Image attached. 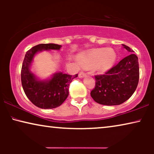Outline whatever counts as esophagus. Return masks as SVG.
Wrapping results in <instances>:
<instances>
[{
	"mask_svg": "<svg viewBox=\"0 0 154 154\" xmlns=\"http://www.w3.org/2000/svg\"><path fill=\"white\" fill-rule=\"evenodd\" d=\"M86 75V73H84L83 71H81V72L79 73V77L80 78V79H82V78H84Z\"/></svg>",
	"mask_w": 154,
	"mask_h": 154,
	"instance_id": "34e87169",
	"label": "esophagus"
}]
</instances>
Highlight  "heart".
<instances>
[{"mask_svg": "<svg viewBox=\"0 0 154 154\" xmlns=\"http://www.w3.org/2000/svg\"><path fill=\"white\" fill-rule=\"evenodd\" d=\"M116 54L111 49L100 48L93 50L79 57L81 64L85 66L94 67L100 72H106L112 68Z\"/></svg>", "mask_w": 154, "mask_h": 154, "instance_id": "b5f03b06", "label": "heart"}]
</instances>
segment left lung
<instances>
[{
    "mask_svg": "<svg viewBox=\"0 0 154 154\" xmlns=\"http://www.w3.org/2000/svg\"><path fill=\"white\" fill-rule=\"evenodd\" d=\"M128 52H133L122 44ZM138 57L131 53L120 61L104 75H95V87L90 92L98 104L119 105L127 101L135 91L140 78Z\"/></svg>",
    "mask_w": 154,
    "mask_h": 154,
    "instance_id": "left-lung-1",
    "label": "left lung"
}]
</instances>
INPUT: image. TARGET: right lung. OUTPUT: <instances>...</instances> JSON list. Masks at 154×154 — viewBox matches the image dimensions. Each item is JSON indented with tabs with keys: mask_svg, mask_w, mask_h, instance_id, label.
Wrapping results in <instances>:
<instances>
[{
	"mask_svg": "<svg viewBox=\"0 0 154 154\" xmlns=\"http://www.w3.org/2000/svg\"><path fill=\"white\" fill-rule=\"evenodd\" d=\"M62 45L54 43L39 44L26 52L23 61L21 80L23 90L29 100L41 109H49L60 106L69 95V85L78 74L71 75L57 72L50 79L41 80L31 70L33 58L44 50H60Z\"/></svg>",
	"mask_w": 154,
	"mask_h": 154,
	"instance_id": "add662e5",
	"label": "right lung"
}]
</instances>
